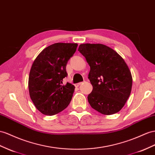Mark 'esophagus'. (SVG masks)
I'll list each match as a JSON object with an SVG mask.
<instances>
[{
	"mask_svg": "<svg viewBox=\"0 0 155 155\" xmlns=\"http://www.w3.org/2000/svg\"><path fill=\"white\" fill-rule=\"evenodd\" d=\"M82 84H83V82H79V83H77V84H75L74 86H76V87H78L79 86H80V85H81Z\"/></svg>",
	"mask_w": 155,
	"mask_h": 155,
	"instance_id": "obj_1",
	"label": "esophagus"
}]
</instances>
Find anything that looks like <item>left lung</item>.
<instances>
[{
    "label": "left lung",
    "mask_w": 155,
    "mask_h": 155,
    "mask_svg": "<svg viewBox=\"0 0 155 155\" xmlns=\"http://www.w3.org/2000/svg\"><path fill=\"white\" fill-rule=\"evenodd\" d=\"M78 51L90 67L88 78L93 86L88 96L90 106L105 115L124 106L132 86V77L120 55L102 44H82Z\"/></svg>",
    "instance_id": "left-lung-1"
}]
</instances>
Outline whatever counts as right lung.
Masks as SVG:
<instances>
[{
	"label": "right lung",
	"instance_id": "1",
	"mask_svg": "<svg viewBox=\"0 0 155 155\" xmlns=\"http://www.w3.org/2000/svg\"><path fill=\"white\" fill-rule=\"evenodd\" d=\"M77 43L58 42L44 49L31 67L28 87L36 108L45 115L64 110L71 101L75 87L63 79L67 76L66 65L77 50Z\"/></svg>",
	"mask_w": 155,
	"mask_h": 155
}]
</instances>
